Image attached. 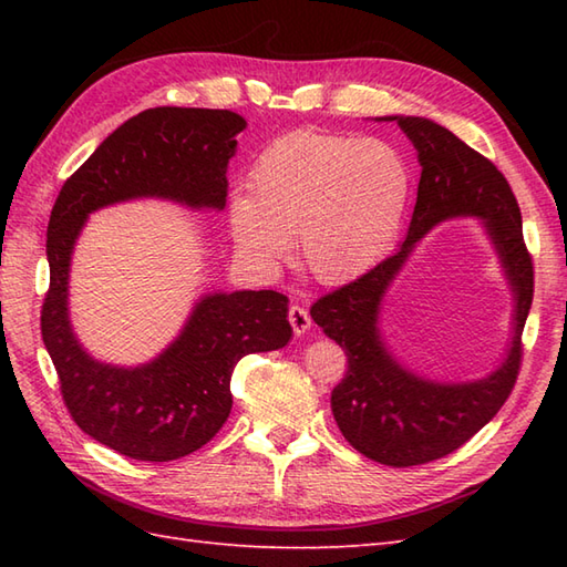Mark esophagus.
<instances>
[{"label": "esophagus", "instance_id": "1", "mask_svg": "<svg viewBox=\"0 0 567 567\" xmlns=\"http://www.w3.org/2000/svg\"><path fill=\"white\" fill-rule=\"evenodd\" d=\"M287 319H290L297 336L307 333L309 327H311V317H309V311L302 305H290V311H287Z\"/></svg>", "mask_w": 567, "mask_h": 567}]
</instances>
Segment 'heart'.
<instances>
[{"label":"heart","mask_w":567,"mask_h":567,"mask_svg":"<svg viewBox=\"0 0 567 567\" xmlns=\"http://www.w3.org/2000/svg\"><path fill=\"white\" fill-rule=\"evenodd\" d=\"M409 195L412 173L392 143L299 128L258 153L228 226L240 256L260 268H275L297 234L302 268L339 285L390 250Z\"/></svg>","instance_id":"obj_1"}]
</instances>
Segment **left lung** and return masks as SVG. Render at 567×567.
Instances as JSON below:
<instances>
[{
	"mask_svg": "<svg viewBox=\"0 0 567 567\" xmlns=\"http://www.w3.org/2000/svg\"><path fill=\"white\" fill-rule=\"evenodd\" d=\"M419 151L416 207L402 248L348 285L311 305L315 319L339 343L348 370L331 392L333 419L358 453L390 467L424 465L461 449L495 416L522 370V333L534 299V260L522 231V212L497 165L419 116H392ZM461 213L483 215L517 295L515 341L503 368L467 385L426 383L402 371L383 351L377 331L381 295L415 240L431 225Z\"/></svg>",
	"mask_w": 567,
	"mask_h": 567,
	"instance_id": "1",
	"label": "left lung"
}]
</instances>
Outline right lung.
<instances>
[{"label":"right lung","instance_id":"1","mask_svg":"<svg viewBox=\"0 0 567 567\" xmlns=\"http://www.w3.org/2000/svg\"><path fill=\"white\" fill-rule=\"evenodd\" d=\"M244 116L155 106L128 118L72 173L48 221L51 285L41 336L72 421L134 461H177L209 443L231 412V372L248 353L287 346V297L272 290L209 295L153 363L124 370L82 351L68 321L70 252L87 214L131 197H167L224 209L226 165Z\"/></svg>","mask_w":567,"mask_h":567}]
</instances>
